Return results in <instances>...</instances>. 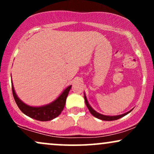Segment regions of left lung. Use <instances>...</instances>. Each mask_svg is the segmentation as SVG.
<instances>
[{"mask_svg": "<svg viewBox=\"0 0 154 154\" xmlns=\"http://www.w3.org/2000/svg\"><path fill=\"white\" fill-rule=\"evenodd\" d=\"M84 98H85V104L86 106H87L88 109H89L90 112H91V114H92L93 116H94L95 117L98 118V119H101V120H104V121H113V120H116V119H119L120 118H122V116L127 115V114H129V113L130 112V111H132L130 110L128 111V112L125 113V114H120V115H116V116H106V115H103V114H99L98 112H97V111H95L94 109H93L91 106V105H90L89 103H88V100H87V98H86V95L85 94L84 95Z\"/></svg>", "mask_w": 154, "mask_h": 154, "instance_id": "1", "label": "left lung"}]
</instances>
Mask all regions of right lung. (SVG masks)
<instances>
[{
  "instance_id": "add662e5",
  "label": "right lung",
  "mask_w": 154,
  "mask_h": 154,
  "mask_svg": "<svg viewBox=\"0 0 154 154\" xmlns=\"http://www.w3.org/2000/svg\"><path fill=\"white\" fill-rule=\"evenodd\" d=\"M11 85L14 98L16 103H17L19 109L22 111V112L26 114V116L32 118V119L42 122L50 121V120L54 119L60 115V114H61V111H63V108H64L67 95H68L69 92L72 87V85L68 86L61 93V94L56 100L51 102V103L47 104V105L45 106H42L36 107L28 106L27 104L24 103L22 100L19 99L17 95L16 94V92L14 91L13 83L12 82Z\"/></svg>"
}]
</instances>
